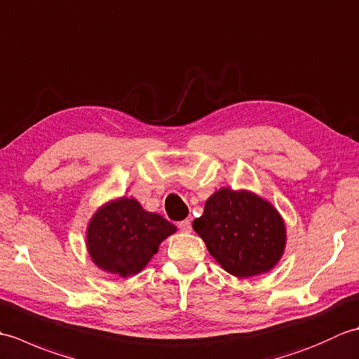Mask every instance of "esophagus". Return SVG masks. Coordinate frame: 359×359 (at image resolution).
Here are the masks:
<instances>
[{"label": "esophagus", "mask_w": 359, "mask_h": 359, "mask_svg": "<svg viewBox=\"0 0 359 359\" xmlns=\"http://www.w3.org/2000/svg\"><path fill=\"white\" fill-rule=\"evenodd\" d=\"M177 226H179V230L184 231V233H189V231H191V222H189L188 219L182 220V222H179Z\"/></svg>", "instance_id": "obj_1"}]
</instances>
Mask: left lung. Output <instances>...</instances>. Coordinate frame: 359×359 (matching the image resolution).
<instances>
[{"label": "left lung", "instance_id": "8db88e82", "mask_svg": "<svg viewBox=\"0 0 359 359\" xmlns=\"http://www.w3.org/2000/svg\"><path fill=\"white\" fill-rule=\"evenodd\" d=\"M193 228L222 269L238 278L271 270L284 253L285 226L279 212L248 191L215 193Z\"/></svg>", "mask_w": 359, "mask_h": 359}]
</instances>
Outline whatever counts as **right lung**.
Instances as JSON below:
<instances>
[{
	"instance_id": "right-lung-1",
	"label": "right lung",
	"mask_w": 359,
	"mask_h": 359,
	"mask_svg": "<svg viewBox=\"0 0 359 359\" xmlns=\"http://www.w3.org/2000/svg\"><path fill=\"white\" fill-rule=\"evenodd\" d=\"M174 231L175 226L162 216L121 197L94 215L88 226V250L100 269L125 278L144 269L160 242Z\"/></svg>"
}]
</instances>
